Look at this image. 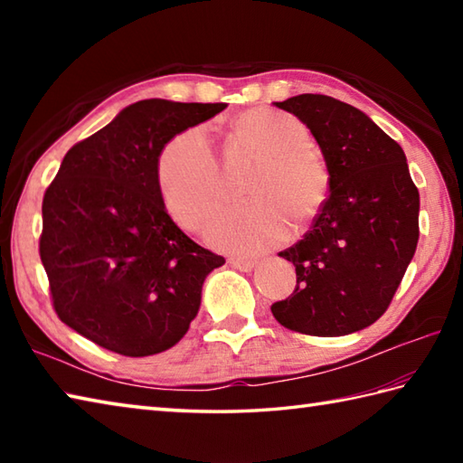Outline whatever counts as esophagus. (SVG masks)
<instances>
[{"instance_id": "34e87169", "label": "esophagus", "mask_w": 463, "mask_h": 463, "mask_svg": "<svg viewBox=\"0 0 463 463\" xmlns=\"http://www.w3.org/2000/svg\"><path fill=\"white\" fill-rule=\"evenodd\" d=\"M229 264L232 269L242 270V272H250L254 267H257V260H250V259H229Z\"/></svg>"}]
</instances>
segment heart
<instances>
[{
    "instance_id": "heart-1",
    "label": "heart",
    "mask_w": 463,
    "mask_h": 463,
    "mask_svg": "<svg viewBox=\"0 0 463 463\" xmlns=\"http://www.w3.org/2000/svg\"><path fill=\"white\" fill-rule=\"evenodd\" d=\"M232 137L259 163L244 183L250 199L222 209L209 222L211 247L257 254L287 239L290 216L307 222L320 211L328 173L307 146V131L287 113L250 109L232 121ZM155 181L166 213L186 231H199L222 196V171L204 127H191L156 156Z\"/></svg>"
}]
</instances>
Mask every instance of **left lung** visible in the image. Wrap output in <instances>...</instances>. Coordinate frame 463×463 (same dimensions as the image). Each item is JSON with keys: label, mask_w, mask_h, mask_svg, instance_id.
Here are the masks:
<instances>
[{"label": "left lung", "mask_w": 463, "mask_h": 463, "mask_svg": "<svg viewBox=\"0 0 463 463\" xmlns=\"http://www.w3.org/2000/svg\"><path fill=\"white\" fill-rule=\"evenodd\" d=\"M274 105L320 145L330 194L304 239L279 252L297 269V288L272 317L308 336H344L394 298L416 252L420 193L402 146L356 107L317 93Z\"/></svg>", "instance_id": "8db88e82"}]
</instances>
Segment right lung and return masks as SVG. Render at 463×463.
<instances>
[{
	"label": "right lung",
	"instance_id": "add662e5",
	"mask_svg": "<svg viewBox=\"0 0 463 463\" xmlns=\"http://www.w3.org/2000/svg\"><path fill=\"white\" fill-rule=\"evenodd\" d=\"M226 103L145 99L63 156L42 204L39 257L59 320L97 346L153 356L179 342L221 254L173 222L155 181L175 135Z\"/></svg>",
	"mask_w": 463,
	"mask_h": 463
}]
</instances>
